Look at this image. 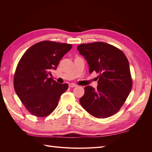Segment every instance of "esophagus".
<instances>
[{"label": "esophagus", "mask_w": 152, "mask_h": 152, "mask_svg": "<svg viewBox=\"0 0 152 152\" xmlns=\"http://www.w3.org/2000/svg\"><path fill=\"white\" fill-rule=\"evenodd\" d=\"M69 87H77V85L76 84H69Z\"/></svg>", "instance_id": "esophagus-1"}]
</instances>
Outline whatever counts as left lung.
<instances>
[{
    "label": "left lung",
    "mask_w": 152,
    "mask_h": 152,
    "mask_svg": "<svg viewBox=\"0 0 152 152\" xmlns=\"http://www.w3.org/2000/svg\"><path fill=\"white\" fill-rule=\"evenodd\" d=\"M89 66V73H98L97 89L85 87L80 103L96 118H107L115 114L126 102L132 89L129 63L121 50L113 45L96 42L77 46Z\"/></svg>",
    "instance_id": "1"
}]
</instances>
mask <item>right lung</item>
Listing matches in <instances>:
<instances>
[{
    "instance_id": "right-lung-1",
    "label": "right lung",
    "mask_w": 152,
    "mask_h": 152,
    "mask_svg": "<svg viewBox=\"0 0 152 152\" xmlns=\"http://www.w3.org/2000/svg\"><path fill=\"white\" fill-rule=\"evenodd\" d=\"M72 48V44L42 41L32 45L20 59L14 77V87L22 103L34 115H50L67 90V84H59L48 76Z\"/></svg>"
}]
</instances>
